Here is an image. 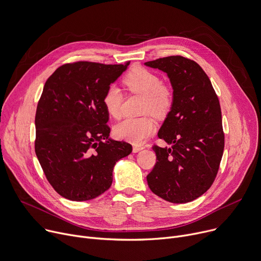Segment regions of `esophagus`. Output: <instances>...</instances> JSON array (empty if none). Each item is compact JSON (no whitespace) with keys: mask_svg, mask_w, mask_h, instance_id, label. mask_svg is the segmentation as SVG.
I'll return each mask as SVG.
<instances>
[{"mask_svg":"<svg viewBox=\"0 0 261 261\" xmlns=\"http://www.w3.org/2000/svg\"><path fill=\"white\" fill-rule=\"evenodd\" d=\"M144 149V147H140V146H133V152L134 153H137L139 151H141Z\"/></svg>","mask_w":261,"mask_h":261,"instance_id":"esophagus-1","label":"esophagus"}]
</instances>
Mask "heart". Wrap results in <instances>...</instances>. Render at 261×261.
<instances>
[{
	"label": "heart",
	"mask_w": 261,
	"mask_h": 261,
	"mask_svg": "<svg viewBox=\"0 0 261 261\" xmlns=\"http://www.w3.org/2000/svg\"><path fill=\"white\" fill-rule=\"evenodd\" d=\"M123 83L127 90L143 96V112H151L156 116L167 115L174 104V90L170 85L162 83L161 78L150 69L135 67L124 77ZM123 94L116 85H110L104 92L103 105L107 113L118 118L122 114ZM156 124L150 116L129 117L115 125V137L138 145L151 136Z\"/></svg>",
	"instance_id": "b5f03b06"
}]
</instances>
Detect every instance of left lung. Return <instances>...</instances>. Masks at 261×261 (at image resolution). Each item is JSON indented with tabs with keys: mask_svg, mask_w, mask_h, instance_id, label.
Here are the masks:
<instances>
[{
	"mask_svg": "<svg viewBox=\"0 0 261 261\" xmlns=\"http://www.w3.org/2000/svg\"><path fill=\"white\" fill-rule=\"evenodd\" d=\"M168 74L174 104L158 132L172 148H152L156 163L147 176L151 191L171 203H187L205 194L222 160L225 134L220 101L203 68L180 55L145 63Z\"/></svg>",
	"mask_w": 261,
	"mask_h": 261,
	"instance_id": "8db88e82",
	"label": "left lung"
}]
</instances>
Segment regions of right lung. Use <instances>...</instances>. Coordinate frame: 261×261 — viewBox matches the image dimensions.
Wrapping results in <instances>:
<instances>
[{"instance_id": "add662e5", "label": "right lung", "mask_w": 261, "mask_h": 261, "mask_svg": "<svg viewBox=\"0 0 261 261\" xmlns=\"http://www.w3.org/2000/svg\"><path fill=\"white\" fill-rule=\"evenodd\" d=\"M124 64L76 61L46 80L35 114V153L55 191L70 201H88L111 186L117 160L132 146L108 139L103 96L127 68Z\"/></svg>"}]
</instances>
